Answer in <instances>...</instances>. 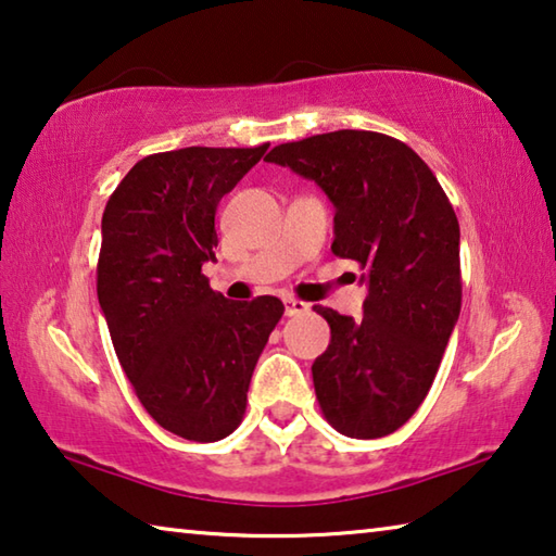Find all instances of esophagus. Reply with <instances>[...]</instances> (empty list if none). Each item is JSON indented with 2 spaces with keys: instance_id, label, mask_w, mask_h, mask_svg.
<instances>
[{
  "instance_id": "esophagus-1",
  "label": "esophagus",
  "mask_w": 556,
  "mask_h": 556,
  "mask_svg": "<svg viewBox=\"0 0 556 556\" xmlns=\"http://www.w3.org/2000/svg\"><path fill=\"white\" fill-rule=\"evenodd\" d=\"M306 312H308L306 301H299L294 296H287L285 299V314L287 316H299V314H306Z\"/></svg>"
}]
</instances>
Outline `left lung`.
Listing matches in <instances>:
<instances>
[{"instance_id": "1", "label": "left lung", "mask_w": 556, "mask_h": 556, "mask_svg": "<svg viewBox=\"0 0 556 556\" xmlns=\"http://www.w3.org/2000/svg\"><path fill=\"white\" fill-rule=\"evenodd\" d=\"M267 162L312 178L331 199L333 255L365 269L353 321L314 306L331 343L312 365L328 425L380 439L425 402L460 312L458 220L431 168L380 131L338 129L271 149Z\"/></svg>"}]
</instances>
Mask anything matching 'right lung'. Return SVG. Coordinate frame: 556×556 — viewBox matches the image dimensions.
Returning a JSON list of instances; mask_svg holds the SVG:
<instances>
[{
    "label": "right lung",
    "instance_id": "add662e5",
    "mask_svg": "<svg viewBox=\"0 0 556 556\" xmlns=\"http://www.w3.org/2000/svg\"><path fill=\"white\" fill-rule=\"evenodd\" d=\"M269 144L186 147L129 168L102 213L98 299L122 370L159 427L218 441L240 427L257 357L285 304L230 301L203 262L215 211Z\"/></svg>",
    "mask_w": 556,
    "mask_h": 556
}]
</instances>
